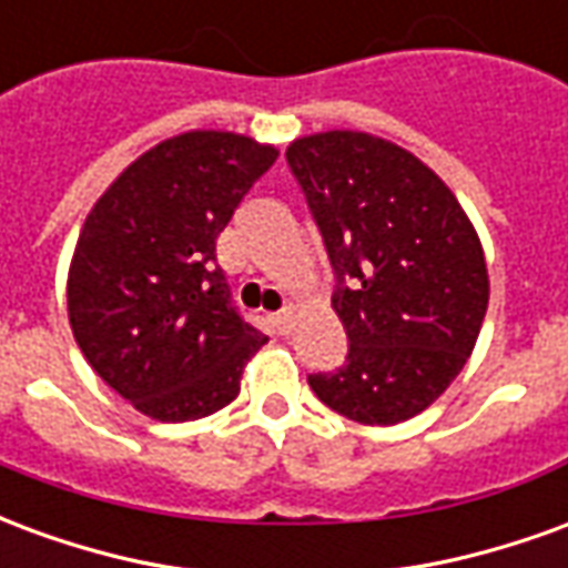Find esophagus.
<instances>
[{"label":"esophagus","instance_id":"esophagus-1","mask_svg":"<svg viewBox=\"0 0 568 568\" xmlns=\"http://www.w3.org/2000/svg\"><path fill=\"white\" fill-rule=\"evenodd\" d=\"M271 325L276 328V334H288V328H292V310H280V313H273Z\"/></svg>","mask_w":568,"mask_h":568}]
</instances>
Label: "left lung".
I'll list each match as a JSON object with an SVG mask.
<instances>
[{"mask_svg":"<svg viewBox=\"0 0 568 568\" xmlns=\"http://www.w3.org/2000/svg\"><path fill=\"white\" fill-rule=\"evenodd\" d=\"M285 161L332 261L349 341L332 374H310L322 405L395 426L438 398L475 349L489 301L484 248L453 191L393 142L328 130Z\"/></svg>","mask_w":568,"mask_h":568,"instance_id":"8db88e82","label":"left lung"}]
</instances>
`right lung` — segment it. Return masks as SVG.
<instances>
[{"instance_id":"add662e5","label":"right lung","mask_w":568,"mask_h":568,"mask_svg":"<svg viewBox=\"0 0 568 568\" xmlns=\"http://www.w3.org/2000/svg\"><path fill=\"white\" fill-rule=\"evenodd\" d=\"M280 151L191 130L130 163L81 227L67 304L91 368L161 423L210 417L267 337L231 301L215 240Z\"/></svg>"}]
</instances>
